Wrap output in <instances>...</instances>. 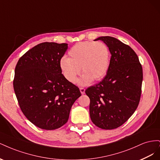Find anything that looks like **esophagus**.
Masks as SVG:
<instances>
[{"label":"esophagus","instance_id":"obj_1","mask_svg":"<svg viewBox=\"0 0 160 160\" xmlns=\"http://www.w3.org/2000/svg\"><path fill=\"white\" fill-rule=\"evenodd\" d=\"M79 89H80V91H81V93L82 95L85 94V89L84 88H81Z\"/></svg>","mask_w":160,"mask_h":160}]
</instances>
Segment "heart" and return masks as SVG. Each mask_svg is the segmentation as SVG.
Masks as SVG:
<instances>
[{
  "label": "heart",
  "instance_id": "b5f03b06",
  "mask_svg": "<svg viewBox=\"0 0 160 160\" xmlns=\"http://www.w3.org/2000/svg\"><path fill=\"white\" fill-rule=\"evenodd\" d=\"M68 55V59L62 58L59 65L62 75L71 83H76L81 69L83 74L79 84L83 86L101 80L107 74L110 52L102 42H79L71 47Z\"/></svg>",
  "mask_w": 160,
  "mask_h": 160
}]
</instances>
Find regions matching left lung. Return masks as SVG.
Instances as JSON below:
<instances>
[{"label":"left lung","mask_w":160,"mask_h":160,"mask_svg":"<svg viewBox=\"0 0 160 160\" xmlns=\"http://www.w3.org/2000/svg\"><path fill=\"white\" fill-rule=\"evenodd\" d=\"M111 55L104 79L85 91L90 99L91 119L96 126L113 129L122 125L136 110L142 93L143 71L136 53L112 37H100Z\"/></svg>","instance_id":"8db88e82"}]
</instances>
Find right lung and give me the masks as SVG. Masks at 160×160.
Listing matches in <instances>:
<instances>
[{
    "label": "right lung",
    "instance_id": "1",
    "mask_svg": "<svg viewBox=\"0 0 160 160\" xmlns=\"http://www.w3.org/2000/svg\"><path fill=\"white\" fill-rule=\"evenodd\" d=\"M67 49V43H40L24 54L15 67L13 87L20 108L32 123L42 129L65 125L72 104L81 95L60 69Z\"/></svg>",
    "mask_w": 160,
    "mask_h": 160
}]
</instances>
